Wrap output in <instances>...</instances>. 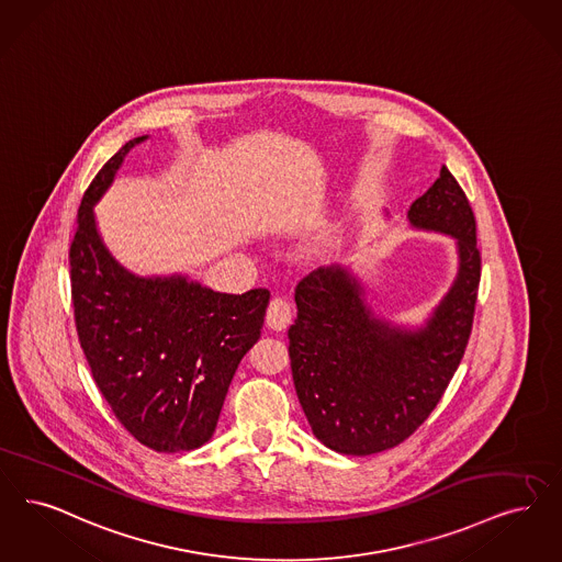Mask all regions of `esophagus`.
Instances as JSON below:
<instances>
[{
    "label": "esophagus",
    "mask_w": 562,
    "mask_h": 562,
    "mask_svg": "<svg viewBox=\"0 0 562 562\" xmlns=\"http://www.w3.org/2000/svg\"><path fill=\"white\" fill-rule=\"evenodd\" d=\"M266 322L271 330H284L292 322V307L291 303L282 296L271 299L268 314H266Z\"/></svg>",
    "instance_id": "obj_1"
}]
</instances>
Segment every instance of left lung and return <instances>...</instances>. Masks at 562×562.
<instances>
[{
	"label": "left lung",
	"instance_id": "obj_1",
	"mask_svg": "<svg viewBox=\"0 0 562 562\" xmlns=\"http://www.w3.org/2000/svg\"><path fill=\"white\" fill-rule=\"evenodd\" d=\"M407 222L456 240V278L423 326L405 328L372 312L360 280L333 263L294 292L289 330L292 381L315 437L338 453L395 448L446 393L471 337L481 280L476 224L460 183L441 167L412 202Z\"/></svg>",
	"mask_w": 562,
	"mask_h": 562
}]
</instances>
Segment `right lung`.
<instances>
[{
	"mask_svg": "<svg viewBox=\"0 0 562 562\" xmlns=\"http://www.w3.org/2000/svg\"><path fill=\"white\" fill-rule=\"evenodd\" d=\"M130 139L93 178L70 245L75 324L91 376L119 423L146 448H201L220 420L240 360L261 337L270 291H211L188 276H135L104 245L93 206Z\"/></svg>",
	"mask_w": 562,
	"mask_h": 562,
	"instance_id": "1",
	"label": "right lung"
}]
</instances>
